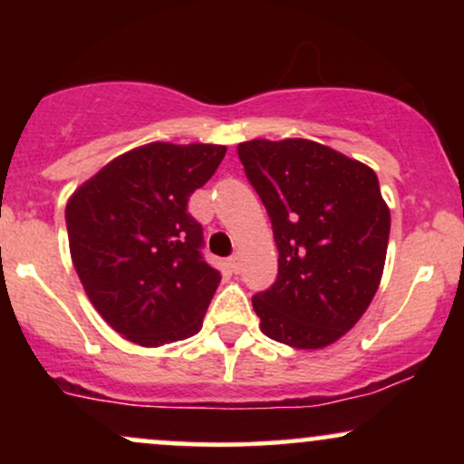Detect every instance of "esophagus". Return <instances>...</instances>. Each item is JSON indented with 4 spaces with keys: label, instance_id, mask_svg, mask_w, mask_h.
Segmentation results:
<instances>
[{
    "label": "esophagus",
    "instance_id": "1",
    "mask_svg": "<svg viewBox=\"0 0 464 464\" xmlns=\"http://www.w3.org/2000/svg\"><path fill=\"white\" fill-rule=\"evenodd\" d=\"M227 264H228V270H231L233 275L239 273V255H233V257H228Z\"/></svg>",
    "mask_w": 464,
    "mask_h": 464
}]
</instances>
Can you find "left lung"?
I'll use <instances>...</instances> for the list:
<instances>
[{
    "label": "left lung",
    "instance_id": "8db88e82",
    "mask_svg": "<svg viewBox=\"0 0 464 464\" xmlns=\"http://www.w3.org/2000/svg\"><path fill=\"white\" fill-rule=\"evenodd\" d=\"M279 250L273 287L253 296L259 329L292 349L334 344L369 310L384 275L391 209L375 172L310 140L237 146Z\"/></svg>",
    "mask_w": 464,
    "mask_h": 464
}]
</instances>
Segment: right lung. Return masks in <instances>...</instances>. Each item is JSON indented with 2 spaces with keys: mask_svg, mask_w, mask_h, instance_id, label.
Returning <instances> with one entry per match:
<instances>
[{
  "mask_svg": "<svg viewBox=\"0 0 464 464\" xmlns=\"http://www.w3.org/2000/svg\"><path fill=\"white\" fill-rule=\"evenodd\" d=\"M227 154L152 141L106 163L69 196V253L89 301L117 334L163 347L198 334L220 273L202 262L188 200Z\"/></svg>",
  "mask_w": 464,
  "mask_h": 464,
  "instance_id": "right-lung-1",
  "label": "right lung"
}]
</instances>
